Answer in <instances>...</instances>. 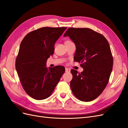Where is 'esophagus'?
I'll use <instances>...</instances> for the list:
<instances>
[{"mask_svg":"<svg viewBox=\"0 0 128 128\" xmlns=\"http://www.w3.org/2000/svg\"><path fill=\"white\" fill-rule=\"evenodd\" d=\"M65 72H70V69L68 68H65Z\"/></svg>","mask_w":128,"mask_h":128,"instance_id":"1","label":"esophagus"}]
</instances>
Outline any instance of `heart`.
<instances>
[{
    "label": "heart",
    "instance_id": "b5f03b06",
    "mask_svg": "<svg viewBox=\"0 0 128 128\" xmlns=\"http://www.w3.org/2000/svg\"><path fill=\"white\" fill-rule=\"evenodd\" d=\"M66 42H67V41H66Z\"/></svg>",
    "mask_w": 128,
    "mask_h": 128
}]
</instances>
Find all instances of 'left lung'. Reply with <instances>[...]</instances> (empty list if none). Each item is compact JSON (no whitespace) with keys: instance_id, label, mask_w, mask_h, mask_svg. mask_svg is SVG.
<instances>
[{"instance_id":"1","label":"left lung","mask_w":128,"mask_h":128,"mask_svg":"<svg viewBox=\"0 0 128 128\" xmlns=\"http://www.w3.org/2000/svg\"><path fill=\"white\" fill-rule=\"evenodd\" d=\"M76 45L74 60L83 71L71 70L70 87L74 96L83 102L95 100L106 86L112 70L113 57L104 36L89 28H68L64 34Z\"/></svg>"}]
</instances>
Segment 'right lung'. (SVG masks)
Instances as JSON below:
<instances>
[{
    "mask_svg": "<svg viewBox=\"0 0 128 128\" xmlns=\"http://www.w3.org/2000/svg\"><path fill=\"white\" fill-rule=\"evenodd\" d=\"M67 28L44 27L29 32L22 41L16 68L24 90L37 100L50 96L65 72L61 65L46 67L55 42Z\"/></svg>",
    "mask_w": 128,
    "mask_h": 128,
    "instance_id": "obj_1",
    "label": "right lung"
}]
</instances>
